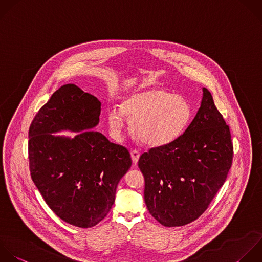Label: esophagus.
<instances>
[{"instance_id":"34e87169","label":"esophagus","mask_w":262,"mask_h":262,"mask_svg":"<svg viewBox=\"0 0 262 262\" xmlns=\"http://www.w3.org/2000/svg\"><path fill=\"white\" fill-rule=\"evenodd\" d=\"M139 157H140V152L137 149L131 150V158H132V161H133L134 164H136L138 162Z\"/></svg>"}]
</instances>
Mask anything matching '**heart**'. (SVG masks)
I'll return each mask as SVG.
<instances>
[{"mask_svg": "<svg viewBox=\"0 0 262 262\" xmlns=\"http://www.w3.org/2000/svg\"><path fill=\"white\" fill-rule=\"evenodd\" d=\"M126 117L138 140L160 146L173 142L184 132L191 120L192 108L184 97L152 88L127 96L121 107L108 108V126L115 136L122 135Z\"/></svg>", "mask_w": 262, "mask_h": 262, "instance_id": "heart-1", "label": "heart"}]
</instances>
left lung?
Instances as JSON below:
<instances>
[{
  "mask_svg": "<svg viewBox=\"0 0 262 262\" xmlns=\"http://www.w3.org/2000/svg\"><path fill=\"white\" fill-rule=\"evenodd\" d=\"M233 145L228 125L203 88L201 106L183 134L140 156L144 201L164 226H182L199 218L223 185Z\"/></svg>",
  "mask_w": 262,
  "mask_h": 262,
  "instance_id": "1",
  "label": "left lung"
}]
</instances>
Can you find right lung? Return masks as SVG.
Masks as SVG:
<instances>
[{"mask_svg":"<svg viewBox=\"0 0 262 262\" xmlns=\"http://www.w3.org/2000/svg\"><path fill=\"white\" fill-rule=\"evenodd\" d=\"M100 101L74 84L54 92L29 130L31 176L50 209L83 228L110 212L121 178L131 167L129 150L91 130L99 123ZM61 129L80 132L74 139Z\"/></svg>","mask_w":262,"mask_h":262,"instance_id":"right-lung-1","label":"right lung"}]
</instances>
